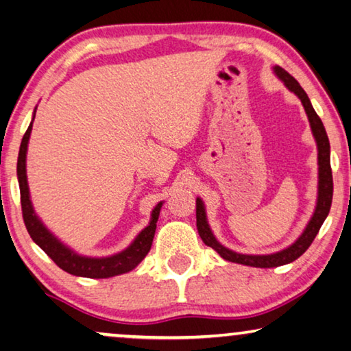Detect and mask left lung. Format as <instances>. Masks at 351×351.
I'll return each instance as SVG.
<instances>
[{
	"mask_svg": "<svg viewBox=\"0 0 351 351\" xmlns=\"http://www.w3.org/2000/svg\"><path fill=\"white\" fill-rule=\"evenodd\" d=\"M274 71L277 76L283 80L286 87H288L292 93H295L300 97L303 107H305V112L308 114L309 124H311L313 135L317 141V149H319V197H317V205H315V211L311 217V221L305 228V232L302 233V237L298 238L294 244L289 245L288 249L277 252V254L272 255H243L237 254V252L228 250L227 247L221 245L217 243L216 238L211 233L208 227V222H206L205 216V208L202 200L197 197L196 200V226L199 237L202 238L204 243L215 249L217 254H219L223 260L244 264V266H252V267H278L283 266V264H288L295 261L298 256H302L308 250V247L313 244L314 238L317 237L319 230L322 223L326 219V216L330 213L331 208V200H332V172H331V165H330V140L328 135H326V130L324 128V123L319 118V114L311 106V101H309L308 95L305 90L300 87V84L291 76L288 71H285L281 66H275Z\"/></svg>",
	"mask_w": 351,
	"mask_h": 351,
	"instance_id": "8db88e82",
	"label": "left lung"
}]
</instances>
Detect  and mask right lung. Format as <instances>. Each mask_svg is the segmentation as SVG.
<instances>
[{
  "label": "right lung",
  "mask_w": 351,
  "mask_h": 351,
  "mask_svg": "<svg viewBox=\"0 0 351 351\" xmlns=\"http://www.w3.org/2000/svg\"><path fill=\"white\" fill-rule=\"evenodd\" d=\"M34 121V118H32ZM32 130V123L27 128L25 136L21 140L19 162H16V176H19L20 183V199H21V213L23 221L27 228V233L31 234L34 243H36L40 249H42L51 260H53L62 271H65L71 275H77V277H87V278H108L114 277V275L125 274L135 269L138 264L143 261V258L147 255L151 250L152 239L155 234V228H157V221L160 216V208H162V202H160L152 210V217L149 226L138 234L134 243H132L128 249L123 250L121 254H117L108 258H87L76 255L73 250L63 245L59 239L53 237L46 227L40 222L38 217L34 213L31 199H29V188H27V179H26V151H27V141H29Z\"/></svg>",
  "instance_id": "1"
}]
</instances>
